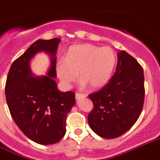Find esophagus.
Wrapping results in <instances>:
<instances>
[{"instance_id":"34e87169","label":"esophagus","mask_w":160,"mask_h":160,"mask_svg":"<svg viewBox=\"0 0 160 160\" xmlns=\"http://www.w3.org/2000/svg\"><path fill=\"white\" fill-rule=\"evenodd\" d=\"M76 99H80V98H84L87 97V95L86 94H83V93H76Z\"/></svg>"}]
</instances>
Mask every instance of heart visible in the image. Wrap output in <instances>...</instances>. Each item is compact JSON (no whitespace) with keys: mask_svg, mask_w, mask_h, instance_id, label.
I'll list each match as a JSON object with an SVG mask.
<instances>
[{"mask_svg":"<svg viewBox=\"0 0 160 160\" xmlns=\"http://www.w3.org/2000/svg\"><path fill=\"white\" fill-rule=\"evenodd\" d=\"M116 61V53L110 47L77 44L68 50L66 58L56 62V72L64 87L69 88L77 81L79 73L82 87L89 84L97 89L110 81Z\"/></svg>","mask_w":160,"mask_h":160,"instance_id":"1","label":"heart"}]
</instances>
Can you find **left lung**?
Segmentation results:
<instances>
[{"label": "left lung", "mask_w": 160, "mask_h": 160, "mask_svg": "<svg viewBox=\"0 0 160 160\" xmlns=\"http://www.w3.org/2000/svg\"><path fill=\"white\" fill-rule=\"evenodd\" d=\"M117 56L116 72L107 85L88 95L93 103L88 125L103 138H116L127 132L138 119L143 105L142 67L124 50Z\"/></svg>", "instance_id": "left-lung-1"}]
</instances>
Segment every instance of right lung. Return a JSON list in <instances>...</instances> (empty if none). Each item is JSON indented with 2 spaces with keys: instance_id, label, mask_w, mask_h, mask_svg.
Here are the masks:
<instances>
[{
  "instance_id": "right-lung-1",
  "label": "right lung",
  "mask_w": 160,
  "mask_h": 160,
  "mask_svg": "<svg viewBox=\"0 0 160 160\" xmlns=\"http://www.w3.org/2000/svg\"><path fill=\"white\" fill-rule=\"evenodd\" d=\"M61 39H38L13 62L5 88L7 103L13 121L32 141L42 145L58 142L66 134V120L76 104L75 93L59 91L56 78V53ZM44 52L51 58L46 75H34L31 60Z\"/></svg>"
}]
</instances>
